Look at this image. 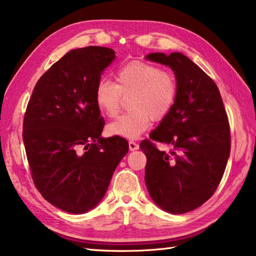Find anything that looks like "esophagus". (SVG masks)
I'll return each mask as SVG.
<instances>
[{"instance_id":"esophagus-1","label":"esophagus","mask_w":256,"mask_h":256,"mask_svg":"<svg viewBox=\"0 0 256 256\" xmlns=\"http://www.w3.org/2000/svg\"><path fill=\"white\" fill-rule=\"evenodd\" d=\"M128 146H130V150H131V151L138 149V144L134 141H128Z\"/></svg>"}]
</instances>
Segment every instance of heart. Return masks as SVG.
<instances>
[{"mask_svg": "<svg viewBox=\"0 0 256 256\" xmlns=\"http://www.w3.org/2000/svg\"><path fill=\"white\" fill-rule=\"evenodd\" d=\"M116 84L100 80L94 88V102L108 118L118 115L123 98H130L131 112L108 125L112 136L136 138L150 126L151 120H162L175 106L178 86L174 74L154 64L133 60L116 73Z\"/></svg>", "mask_w": 256, "mask_h": 256, "instance_id": "obj_1", "label": "heart"}]
</instances>
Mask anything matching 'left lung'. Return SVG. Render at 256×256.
Returning <instances> with one entry per match:
<instances>
[{"mask_svg": "<svg viewBox=\"0 0 256 256\" xmlns=\"http://www.w3.org/2000/svg\"><path fill=\"white\" fill-rule=\"evenodd\" d=\"M146 58L170 66L178 94L170 115L150 133L168 144L160 152L152 141L140 148L146 156L144 180L152 200L170 214H186L214 196L230 154V128L214 81L182 53H151Z\"/></svg>", "mask_w": 256, "mask_h": 256, "instance_id": "1", "label": "left lung"}]
</instances>
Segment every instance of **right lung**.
Returning a JSON list of instances; mask_svg holds the SVG:
<instances>
[{"label": "right lung", "mask_w": 256, "mask_h": 256, "mask_svg": "<svg viewBox=\"0 0 256 256\" xmlns=\"http://www.w3.org/2000/svg\"><path fill=\"white\" fill-rule=\"evenodd\" d=\"M107 47L72 50L37 81L24 118V144L34 184L50 204L84 214L105 196L128 151L124 138L100 136L105 120L94 102Z\"/></svg>", "instance_id": "1"}]
</instances>
